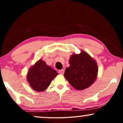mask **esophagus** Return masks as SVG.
<instances>
[{
  "mask_svg": "<svg viewBox=\"0 0 123 123\" xmlns=\"http://www.w3.org/2000/svg\"><path fill=\"white\" fill-rule=\"evenodd\" d=\"M58 72H59V73L60 74H64V69L59 70Z\"/></svg>",
  "mask_w": 123,
  "mask_h": 123,
  "instance_id": "34e87169",
  "label": "esophagus"
}]
</instances>
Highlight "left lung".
I'll list each match as a JSON object with an SVG mask.
<instances>
[{
  "mask_svg": "<svg viewBox=\"0 0 123 123\" xmlns=\"http://www.w3.org/2000/svg\"><path fill=\"white\" fill-rule=\"evenodd\" d=\"M70 66L66 68L64 76L77 90L91 86L97 78L98 67L96 62L85 51L74 54L69 59Z\"/></svg>",
  "mask_w": 123,
  "mask_h": 123,
  "instance_id": "1",
  "label": "left lung"
}]
</instances>
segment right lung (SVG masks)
Wrapping results in <instances>:
<instances>
[{
	"label": "right lung",
	"instance_id": "add662e5",
	"mask_svg": "<svg viewBox=\"0 0 123 123\" xmlns=\"http://www.w3.org/2000/svg\"><path fill=\"white\" fill-rule=\"evenodd\" d=\"M58 74L56 70L40 59L30 68L27 80L33 90L41 92L48 88Z\"/></svg>",
	"mask_w": 123,
	"mask_h": 123
}]
</instances>
